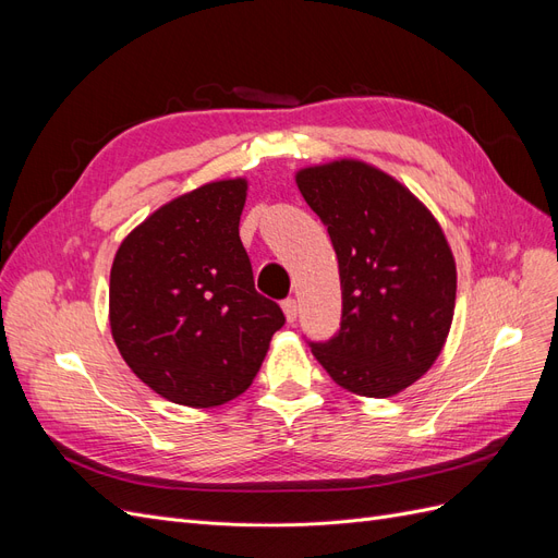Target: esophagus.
<instances>
[{
	"label": "esophagus",
	"instance_id": "34e87169",
	"mask_svg": "<svg viewBox=\"0 0 558 558\" xmlns=\"http://www.w3.org/2000/svg\"><path fill=\"white\" fill-rule=\"evenodd\" d=\"M281 310H283V314H286V320H289V324H293V320L298 318V302H295L293 298L283 300V302H281Z\"/></svg>",
	"mask_w": 558,
	"mask_h": 558
}]
</instances>
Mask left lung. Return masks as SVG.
I'll return each instance as SVG.
<instances>
[{
    "instance_id": "left-lung-1",
    "label": "left lung",
    "mask_w": 558,
    "mask_h": 558,
    "mask_svg": "<svg viewBox=\"0 0 558 558\" xmlns=\"http://www.w3.org/2000/svg\"><path fill=\"white\" fill-rule=\"evenodd\" d=\"M340 263L342 324L312 353L335 384L391 398L440 356L456 305V263L440 223L410 189L363 160L295 172Z\"/></svg>"
}]
</instances>
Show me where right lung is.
I'll list each match as a JSON object with an SVG mask.
<instances>
[{"mask_svg": "<svg viewBox=\"0 0 558 558\" xmlns=\"http://www.w3.org/2000/svg\"><path fill=\"white\" fill-rule=\"evenodd\" d=\"M246 179L179 195L116 251L109 324L123 361L148 388L185 408L242 396L283 326L253 286L240 240Z\"/></svg>", "mask_w": 558, "mask_h": 558, "instance_id": "obj_1", "label": "right lung"}]
</instances>
